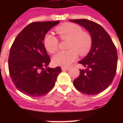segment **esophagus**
I'll use <instances>...</instances> for the list:
<instances>
[{
    "label": "esophagus",
    "mask_w": 123,
    "mask_h": 123,
    "mask_svg": "<svg viewBox=\"0 0 123 123\" xmlns=\"http://www.w3.org/2000/svg\"><path fill=\"white\" fill-rule=\"evenodd\" d=\"M69 67H62L61 69L62 71H66V70H68V69H69Z\"/></svg>",
    "instance_id": "esophagus-1"
}]
</instances>
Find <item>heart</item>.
Segmentation results:
<instances>
[{
	"instance_id": "b5f03b06",
	"label": "heart",
	"mask_w": 123,
	"mask_h": 123,
	"mask_svg": "<svg viewBox=\"0 0 123 123\" xmlns=\"http://www.w3.org/2000/svg\"><path fill=\"white\" fill-rule=\"evenodd\" d=\"M56 32L62 40L68 39L66 51H61L53 57L54 65L67 67L79 56L86 55L89 52L92 45V38L88 32L82 31L81 27L73 23H65L55 28ZM44 46L46 51L50 54L55 52L58 49L59 40L52 34H47L44 38Z\"/></svg>"
}]
</instances>
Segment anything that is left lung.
Segmentation results:
<instances>
[{
  "label": "left lung",
  "instance_id": "1",
  "mask_svg": "<svg viewBox=\"0 0 123 123\" xmlns=\"http://www.w3.org/2000/svg\"><path fill=\"white\" fill-rule=\"evenodd\" d=\"M87 30L92 38L89 53L79 62L86 68L74 80L75 88L83 94L95 95L112 82L117 70V54L111 36L100 25L86 19L69 20Z\"/></svg>",
  "mask_w": 123,
  "mask_h": 123
}]
</instances>
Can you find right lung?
<instances>
[{
  "label": "right lung",
  "instance_id": "obj_1",
  "mask_svg": "<svg viewBox=\"0 0 123 123\" xmlns=\"http://www.w3.org/2000/svg\"><path fill=\"white\" fill-rule=\"evenodd\" d=\"M59 21L32 22L14 39L8 59L9 75L20 92L32 97L46 94L54 87L61 68L48 66L50 59L44 48L48 31Z\"/></svg>",
  "mask_w": 123,
  "mask_h": 123
}]
</instances>
